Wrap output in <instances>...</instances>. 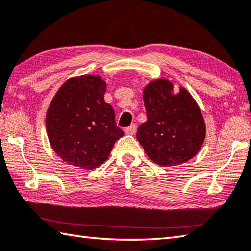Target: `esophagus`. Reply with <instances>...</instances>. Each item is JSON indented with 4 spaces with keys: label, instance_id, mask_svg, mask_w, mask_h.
I'll return each instance as SVG.
<instances>
[{
    "label": "esophagus",
    "instance_id": "34e87169",
    "mask_svg": "<svg viewBox=\"0 0 251 251\" xmlns=\"http://www.w3.org/2000/svg\"><path fill=\"white\" fill-rule=\"evenodd\" d=\"M136 128H137V126H136L135 124L130 125L129 127H127V128H125V134L126 135H134L136 133Z\"/></svg>",
    "mask_w": 251,
    "mask_h": 251
}]
</instances>
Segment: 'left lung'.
I'll return each mask as SVG.
<instances>
[{
  "mask_svg": "<svg viewBox=\"0 0 251 251\" xmlns=\"http://www.w3.org/2000/svg\"><path fill=\"white\" fill-rule=\"evenodd\" d=\"M143 98L147 121L136 137L146 154L161 167L182 165L197 156L206 125L189 91L180 86L175 93L171 81L158 79L145 86Z\"/></svg>",
  "mask_w": 251,
  "mask_h": 251,
  "instance_id": "1",
  "label": "left lung"
}]
</instances>
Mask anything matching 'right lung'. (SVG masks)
Returning <instances> with one entry per match:
<instances>
[{
	"mask_svg": "<svg viewBox=\"0 0 251 251\" xmlns=\"http://www.w3.org/2000/svg\"><path fill=\"white\" fill-rule=\"evenodd\" d=\"M105 91L101 76L83 75L67 80L50 103L46 114L50 146L71 166L95 169L124 136L113 107L104 101Z\"/></svg>",
	"mask_w": 251,
	"mask_h": 251,
	"instance_id": "right-lung-1",
	"label": "right lung"
}]
</instances>
